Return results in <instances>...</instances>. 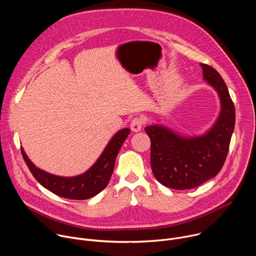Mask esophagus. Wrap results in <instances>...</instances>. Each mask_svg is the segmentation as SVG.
Here are the masks:
<instances>
[{"label": "esophagus", "instance_id": "esophagus-1", "mask_svg": "<svg viewBox=\"0 0 256 256\" xmlns=\"http://www.w3.org/2000/svg\"><path fill=\"white\" fill-rule=\"evenodd\" d=\"M144 124V120L142 118H134L130 122V128L132 132H140Z\"/></svg>", "mask_w": 256, "mask_h": 256}]
</instances>
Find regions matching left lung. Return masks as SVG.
Instances as JSON below:
<instances>
[{
    "label": "left lung",
    "instance_id": "left-lung-1",
    "mask_svg": "<svg viewBox=\"0 0 256 256\" xmlns=\"http://www.w3.org/2000/svg\"><path fill=\"white\" fill-rule=\"evenodd\" d=\"M204 79L218 93L221 112L204 134L182 136L161 124L144 128L151 138V167L156 179L172 190L194 188L214 177L226 160L235 126V107L221 75L200 64Z\"/></svg>",
    "mask_w": 256,
    "mask_h": 256
}]
</instances>
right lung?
I'll list each match as a JSON object with an SVG mask.
<instances>
[{
    "mask_svg": "<svg viewBox=\"0 0 256 256\" xmlns=\"http://www.w3.org/2000/svg\"><path fill=\"white\" fill-rule=\"evenodd\" d=\"M130 132V128L118 130L109 140L94 165L85 173L74 177L56 176L46 172L29 160L23 148H21V153L30 172L44 188L60 198L77 200H88L107 186L114 172L116 156Z\"/></svg>",
    "mask_w": 256,
    "mask_h": 256,
    "instance_id": "obj_1",
    "label": "right lung"
}]
</instances>
